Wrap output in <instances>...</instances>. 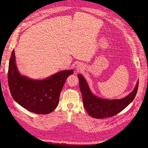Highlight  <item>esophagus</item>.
Listing matches in <instances>:
<instances>
[{
    "instance_id": "34e87169",
    "label": "esophagus",
    "mask_w": 148,
    "mask_h": 148,
    "mask_svg": "<svg viewBox=\"0 0 148 148\" xmlns=\"http://www.w3.org/2000/svg\"><path fill=\"white\" fill-rule=\"evenodd\" d=\"M83 68H84V66L82 64H79L78 65L76 66V71L77 72H81L82 71H83V69H84Z\"/></svg>"
}]
</instances>
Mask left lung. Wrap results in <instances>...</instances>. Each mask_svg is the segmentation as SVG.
<instances>
[{"label": "left lung", "mask_w": 148, "mask_h": 148, "mask_svg": "<svg viewBox=\"0 0 148 148\" xmlns=\"http://www.w3.org/2000/svg\"><path fill=\"white\" fill-rule=\"evenodd\" d=\"M78 77L84 107L91 117L97 119L112 117L122 111L134 99L138 86L137 81L134 90L127 97L122 99H107L94 95L83 76L79 74Z\"/></svg>", "instance_id": "8db88e82"}]
</instances>
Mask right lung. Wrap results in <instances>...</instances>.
<instances>
[{
	"label": "right lung",
	"instance_id": "obj_1",
	"mask_svg": "<svg viewBox=\"0 0 148 148\" xmlns=\"http://www.w3.org/2000/svg\"><path fill=\"white\" fill-rule=\"evenodd\" d=\"M73 70L58 72L44 80H34L22 75L15 63L14 50L9 62L8 80L11 95L18 104L37 114L52 112L57 107L60 92Z\"/></svg>",
	"mask_w": 148,
	"mask_h": 148
}]
</instances>
